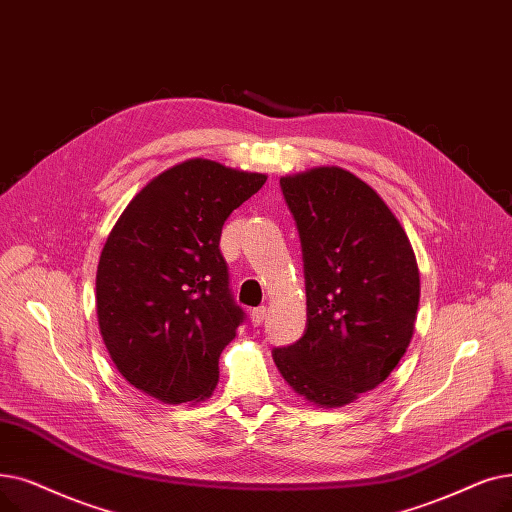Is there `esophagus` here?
I'll return each mask as SVG.
<instances>
[{
    "instance_id": "obj_1",
    "label": "esophagus",
    "mask_w": 512,
    "mask_h": 512,
    "mask_svg": "<svg viewBox=\"0 0 512 512\" xmlns=\"http://www.w3.org/2000/svg\"><path fill=\"white\" fill-rule=\"evenodd\" d=\"M265 314H268V309H265L263 305L255 307V309L251 311V322H253V326H261L263 320H265Z\"/></svg>"
}]
</instances>
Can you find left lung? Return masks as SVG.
<instances>
[{
    "mask_svg": "<svg viewBox=\"0 0 512 512\" xmlns=\"http://www.w3.org/2000/svg\"><path fill=\"white\" fill-rule=\"evenodd\" d=\"M280 190L301 240L307 324L272 355L307 402L339 408L404 358L420 299L416 257L383 198L341 167L280 177Z\"/></svg>",
    "mask_w": 512,
    "mask_h": 512,
    "instance_id": "1",
    "label": "left lung"
}]
</instances>
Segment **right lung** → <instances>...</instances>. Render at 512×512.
I'll return each instance as SVG.
<instances>
[{
    "instance_id": "1",
    "label": "right lung",
    "mask_w": 512,
    "mask_h": 512,
    "mask_svg": "<svg viewBox=\"0 0 512 512\" xmlns=\"http://www.w3.org/2000/svg\"><path fill=\"white\" fill-rule=\"evenodd\" d=\"M265 180L192 159L154 177L121 213L100 255L96 307L129 385L165 404L215 389L219 355L247 318L232 295L221 228Z\"/></svg>"
}]
</instances>
